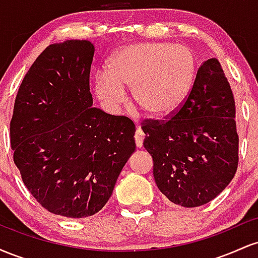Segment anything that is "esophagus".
Here are the masks:
<instances>
[{
    "mask_svg": "<svg viewBox=\"0 0 258 258\" xmlns=\"http://www.w3.org/2000/svg\"><path fill=\"white\" fill-rule=\"evenodd\" d=\"M135 141H136V147L142 148V146H143V141H144V133L141 128H138L137 131H136Z\"/></svg>",
    "mask_w": 258,
    "mask_h": 258,
    "instance_id": "34e87169",
    "label": "esophagus"
}]
</instances>
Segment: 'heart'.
Listing matches in <instances>:
<instances>
[{
	"mask_svg": "<svg viewBox=\"0 0 258 258\" xmlns=\"http://www.w3.org/2000/svg\"><path fill=\"white\" fill-rule=\"evenodd\" d=\"M197 55L183 44H128L110 58L106 73L96 78L94 91L102 103L117 108L132 88L135 104L148 116L162 119L184 103L197 74Z\"/></svg>",
	"mask_w": 258,
	"mask_h": 258,
	"instance_id": "obj_1",
	"label": "heart"
}]
</instances>
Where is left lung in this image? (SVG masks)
<instances>
[{
	"label": "left lung",
	"mask_w": 258,
	"mask_h": 258,
	"mask_svg": "<svg viewBox=\"0 0 258 258\" xmlns=\"http://www.w3.org/2000/svg\"><path fill=\"white\" fill-rule=\"evenodd\" d=\"M235 102L220 61L198 69L193 88L167 121H149L143 147L154 161V179L171 203L197 207L214 200L238 167Z\"/></svg>",
	"instance_id": "obj_1"
}]
</instances>
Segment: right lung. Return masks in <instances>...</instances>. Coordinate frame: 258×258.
Returning a JSON list of instances; mask_svg holds the SVG:
<instances>
[{"label":"right lung","instance_id":"add662e5","mask_svg":"<svg viewBox=\"0 0 258 258\" xmlns=\"http://www.w3.org/2000/svg\"><path fill=\"white\" fill-rule=\"evenodd\" d=\"M94 44H49L26 73L14 103L11 146L32 197L69 218L96 215L136 150L131 120L92 108Z\"/></svg>","mask_w":258,"mask_h":258}]
</instances>
